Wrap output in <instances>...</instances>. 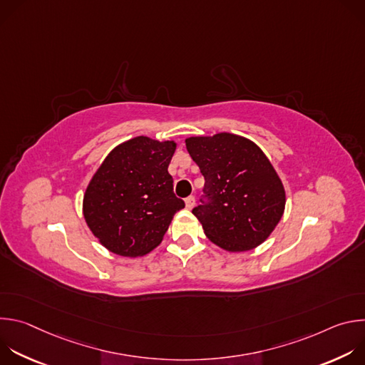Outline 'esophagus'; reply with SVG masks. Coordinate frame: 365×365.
I'll return each instance as SVG.
<instances>
[{"mask_svg": "<svg viewBox=\"0 0 365 365\" xmlns=\"http://www.w3.org/2000/svg\"><path fill=\"white\" fill-rule=\"evenodd\" d=\"M185 205H186L187 210H192V207L195 206V196H187L185 199Z\"/></svg>", "mask_w": 365, "mask_h": 365, "instance_id": "obj_1", "label": "esophagus"}]
</instances>
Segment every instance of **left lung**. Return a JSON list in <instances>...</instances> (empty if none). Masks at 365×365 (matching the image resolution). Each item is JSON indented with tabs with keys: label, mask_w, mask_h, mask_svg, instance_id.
Segmentation results:
<instances>
[{
	"label": "left lung",
	"mask_w": 365,
	"mask_h": 365,
	"mask_svg": "<svg viewBox=\"0 0 365 365\" xmlns=\"http://www.w3.org/2000/svg\"><path fill=\"white\" fill-rule=\"evenodd\" d=\"M186 148L205 178V199L193 207L205 235L230 252L263 244L283 217L286 192L255 143L231 134L189 137Z\"/></svg>",
	"instance_id": "obj_1"
}]
</instances>
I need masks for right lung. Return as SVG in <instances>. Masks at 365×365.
<instances>
[{
  "instance_id": "right-lung-1",
  "label": "right lung",
  "mask_w": 365,
  "mask_h": 365,
  "mask_svg": "<svg viewBox=\"0 0 365 365\" xmlns=\"http://www.w3.org/2000/svg\"><path fill=\"white\" fill-rule=\"evenodd\" d=\"M175 150V141L138 135L111 150L92 176L83 195V218L111 252L145 255L185 207L168 172Z\"/></svg>"
}]
</instances>
